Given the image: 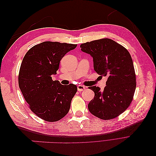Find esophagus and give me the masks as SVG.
<instances>
[{
    "label": "esophagus",
    "mask_w": 156,
    "mask_h": 156,
    "mask_svg": "<svg viewBox=\"0 0 156 156\" xmlns=\"http://www.w3.org/2000/svg\"><path fill=\"white\" fill-rule=\"evenodd\" d=\"M84 89H85V87L83 86V85H81V84H79V85L77 86V90H78L79 92L83 91Z\"/></svg>",
    "instance_id": "esophagus-1"
}]
</instances>
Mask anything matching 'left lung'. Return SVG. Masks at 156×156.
<instances>
[{
  "mask_svg": "<svg viewBox=\"0 0 156 156\" xmlns=\"http://www.w3.org/2000/svg\"><path fill=\"white\" fill-rule=\"evenodd\" d=\"M80 48L93 58L95 72L107 79L103 91L96 86L88 87L94 92L88 110L99 119H115L133 100L136 76L131 56L123 46L108 38L87 42Z\"/></svg>",
  "mask_w": 156,
  "mask_h": 156,
  "instance_id": "1",
  "label": "left lung"
}]
</instances>
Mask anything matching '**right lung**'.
<instances>
[{
  "label": "right lung",
  "instance_id": "right-lung-1",
  "mask_svg": "<svg viewBox=\"0 0 156 156\" xmlns=\"http://www.w3.org/2000/svg\"><path fill=\"white\" fill-rule=\"evenodd\" d=\"M76 44L44 41L28 51L19 73V87L31 111L40 119L56 122L68 114L77 87L53 81L64 56Z\"/></svg>",
  "mask_w": 156,
  "mask_h": 156
}]
</instances>
